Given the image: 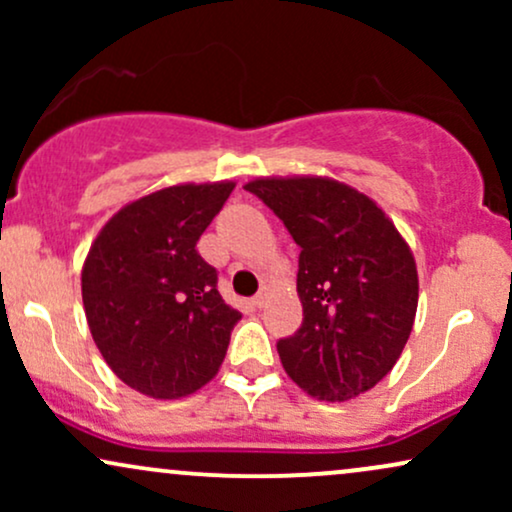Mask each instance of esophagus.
<instances>
[{
  "instance_id": "esophagus-1",
  "label": "esophagus",
  "mask_w": 512,
  "mask_h": 512,
  "mask_svg": "<svg viewBox=\"0 0 512 512\" xmlns=\"http://www.w3.org/2000/svg\"><path fill=\"white\" fill-rule=\"evenodd\" d=\"M267 298H269L267 289H262L255 298H252V305H255V308H264V305H267Z\"/></svg>"
}]
</instances>
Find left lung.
Returning a JSON list of instances; mask_svg holds the SVG:
<instances>
[{
  "label": "left lung",
  "mask_w": 512,
  "mask_h": 512,
  "mask_svg": "<svg viewBox=\"0 0 512 512\" xmlns=\"http://www.w3.org/2000/svg\"><path fill=\"white\" fill-rule=\"evenodd\" d=\"M245 190L284 221L301 248L303 322L276 342L289 378L325 402L378 385L402 354L419 303L414 257L395 223L337 180L267 178Z\"/></svg>",
  "instance_id": "8db88e82"
}]
</instances>
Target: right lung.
Masks as SVG:
<instances>
[{
	"instance_id": "1",
	"label": "right lung",
	"mask_w": 512,
	"mask_h": 512,
	"mask_svg": "<svg viewBox=\"0 0 512 512\" xmlns=\"http://www.w3.org/2000/svg\"><path fill=\"white\" fill-rule=\"evenodd\" d=\"M233 182L175 185L127 204L103 226L81 272L93 342L122 383L156 399L207 385L226 356L238 310L197 252Z\"/></svg>"
}]
</instances>
